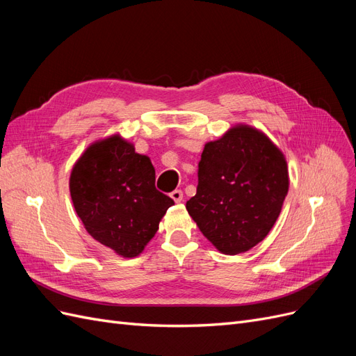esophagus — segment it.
<instances>
[{"label":"esophagus","mask_w":356,"mask_h":356,"mask_svg":"<svg viewBox=\"0 0 356 356\" xmlns=\"http://www.w3.org/2000/svg\"><path fill=\"white\" fill-rule=\"evenodd\" d=\"M169 196H170L172 199H174L175 202H181V200H182V191H181V190H174V191L170 193Z\"/></svg>","instance_id":"obj_1"}]
</instances>
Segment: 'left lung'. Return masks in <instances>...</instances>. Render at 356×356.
Segmentation results:
<instances>
[{"label": "left lung", "mask_w": 356, "mask_h": 356, "mask_svg": "<svg viewBox=\"0 0 356 356\" xmlns=\"http://www.w3.org/2000/svg\"><path fill=\"white\" fill-rule=\"evenodd\" d=\"M284 154L257 129L236 126L204 145L186 208L222 254L250 251L270 232L288 193Z\"/></svg>", "instance_id": "8db88e82"}]
</instances>
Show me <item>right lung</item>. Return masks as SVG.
<instances>
[{"instance_id":"right-lung-1","label":"right lung","mask_w":356,"mask_h":356,"mask_svg":"<svg viewBox=\"0 0 356 356\" xmlns=\"http://www.w3.org/2000/svg\"><path fill=\"white\" fill-rule=\"evenodd\" d=\"M147 156L120 136L86 149L75 163L70 191L75 212L93 239L127 258L141 254L174 204L156 186Z\"/></svg>"}]
</instances>
